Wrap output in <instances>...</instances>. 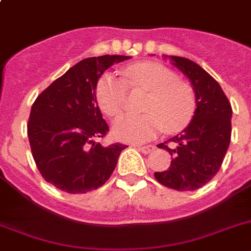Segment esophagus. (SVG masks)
<instances>
[{"label": "esophagus", "instance_id": "1", "mask_svg": "<svg viewBox=\"0 0 251 251\" xmlns=\"http://www.w3.org/2000/svg\"><path fill=\"white\" fill-rule=\"evenodd\" d=\"M153 149H155V146H153V145L139 146V150L141 151V152H144V153H149V152H151V151H152Z\"/></svg>", "mask_w": 251, "mask_h": 251}]
</instances>
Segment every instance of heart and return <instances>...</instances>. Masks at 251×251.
<instances>
[{"label":"heart","mask_w":251,"mask_h":251,"mask_svg":"<svg viewBox=\"0 0 251 251\" xmlns=\"http://www.w3.org/2000/svg\"><path fill=\"white\" fill-rule=\"evenodd\" d=\"M142 90L148 95L142 101L144 114L121 115L114 121L115 137L127 142H144L156 136L162 128L176 132L189 125L196 109L193 87L177 80L175 72L155 62H141L126 67L123 78L111 72L100 77L96 100L103 112L116 116L126 103L127 90Z\"/></svg>","instance_id":"b5f03b06"}]
</instances>
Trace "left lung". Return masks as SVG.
I'll return each instance as SVG.
<instances>
[{"label":"left lung","instance_id":"8db88e82","mask_svg":"<svg viewBox=\"0 0 251 251\" xmlns=\"http://www.w3.org/2000/svg\"><path fill=\"white\" fill-rule=\"evenodd\" d=\"M191 82L196 109L190 124L157 148L171 153L168 170L155 173L160 184L177 191L204 186L220 169L231 137V105L218 81L196 62L164 56Z\"/></svg>","mask_w":251,"mask_h":251}]
</instances>
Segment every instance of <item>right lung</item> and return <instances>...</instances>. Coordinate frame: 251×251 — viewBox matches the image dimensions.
I'll list each match as a JSON object with an SVG mask.
<instances>
[{
  "label": "right lung",
  "mask_w": 251,
  "mask_h": 251,
  "mask_svg": "<svg viewBox=\"0 0 251 251\" xmlns=\"http://www.w3.org/2000/svg\"><path fill=\"white\" fill-rule=\"evenodd\" d=\"M130 56L103 55L80 61L38 95L27 134L37 169L47 182L69 194L102 186L127 146L100 142L109 130L96 100L101 75Z\"/></svg>",
  "instance_id": "obj_1"
}]
</instances>
